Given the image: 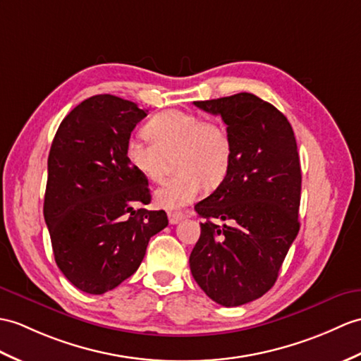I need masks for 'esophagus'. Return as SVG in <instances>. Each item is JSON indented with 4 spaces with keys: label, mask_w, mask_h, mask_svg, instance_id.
Returning <instances> with one entry per match:
<instances>
[{
    "label": "esophagus",
    "mask_w": 361,
    "mask_h": 361,
    "mask_svg": "<svg viewBox=\"0 0 361 361\" xmlns=\"http://www.w3.org/2000/svg\"><path fill=\"white\" fill-rule=\"evenodd\" d=\"M167 216H169L171 224H178L184 219V214L180 211H171L167 212Z\"/></svg>",
    "instance_id": "obj_1"
}]
</instances>
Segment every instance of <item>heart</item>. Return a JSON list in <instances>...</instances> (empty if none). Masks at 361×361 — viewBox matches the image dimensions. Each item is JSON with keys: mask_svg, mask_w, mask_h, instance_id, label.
I'll return each mask as SVG.
<instances>
[{"mask_svg": "<svg viewBox=\"0 0 361 361\" xmlns=\"http://www.w3.org/2000/svg\"><path fill=\"white\" fill-rule=\"evenodd\" d=\"M146 138L126 142V158L133 171L149 181H161L175 155L178 173L155 190L164 209H180L195 201L204 189L220 184L232 163V141L220 123L184 111H166L150 118Z\"/></svg>", "mask_w": 361, "mask_h": 361, "instance_id": "1", "label": "heart"}]
</instances>
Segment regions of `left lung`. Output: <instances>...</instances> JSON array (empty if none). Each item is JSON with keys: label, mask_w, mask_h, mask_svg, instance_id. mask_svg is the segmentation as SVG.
I'll return each instance as SVG.
<instances>
[{"label": "left lung", "mask_w": 361, "mask_h": 361, "mask_svg": "<svg viewBox=\"0 0 361 361\" xmlns=\"http://www.w3.org/2000/svg\"><path fill=\"white\" fill-rule=\"evenodd\" d=\"M194 104L228 126L232 163L214 194L195 204L206 221L190 272L215 303L241 306L274 286L300 231L297 141L286 116L247 92ZM214 218L231 224L219 226Z\"/></svg>", "instance_id": "obj_1"}]
</instances>
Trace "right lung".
<instances>
[{
  "label": "right lung",
  "mask_w": 361,
  "mask_h": 361,
  "mask_svg": "<svg viewBox=\"0 0 361 361\" xmlns=\"http://www.w3.org/2000/svg\"><path fill=\"white\" fill-rule=\"evenodd\" d=\"M147 115L115 95L80 103L58 128L47 160L44 220L55 262L75 288L99 295L135 272L150 237L167 226L149 204L145 177L126 158V142Z\"/></svg>",
  "instance_id": "right-lung-1"
}]
</instances>
